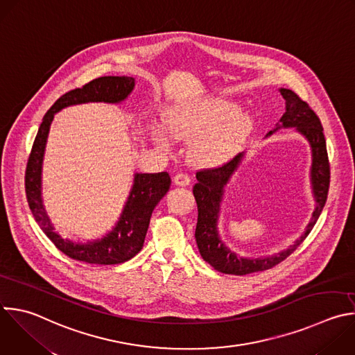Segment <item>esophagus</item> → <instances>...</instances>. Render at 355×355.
I'll list each match as a JSON object with an SVG mask.
<instances>
[{"label": "esophagus", "mask_w": 355, "mask_h": 355, "mask_svg": "<svg viewBox=\"0 0 355 355\" xmlns=\"http://www.w3.org/2000/svg\"><path fill=\"white\" fill-rule=\"evenodd\" d=\"M173 181H174V184H175V185H178V187H187V185H189L191 178H189L187 174L178 173V174H175V175H174Z\"/></svg>", "instance_id": "1"}]
</instances>
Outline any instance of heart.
Segmentation results:
<instances>
[{
	"mask_svg": "<svg viewBox=\"0 0 355 355\" xmlns=\"http://www.w3.org/2000/svg\"><path fill=\"white\" fill-rule=\"evenodd\" d=\"M239 108L237 101L223 97L180 101L167 110L164 124L174 138L192 139L188 155L195 166L213 168L228 162L252 130V114ZM152 139L162 149L170 146L159 127Z\"/></svg>",
	"mask_w": 355,
	"mask_h": 355,
	"instance_id": "heart-1",
	"label": "heart"
}]
</instances>
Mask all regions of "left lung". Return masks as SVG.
<instances>
[{
    "instance_id": "obj_1",
    "label": "left lung",
    "mask_w": 355,
    "mask_h": 355,
    "mask_svg": "<svg viewBox=\"0 0 355 355\" xmlns=\"http://www.w3.org/2000/svg\"><path fill=\"white\" fill-rule=\"evenodd\" d=\"M279 92L286 100V112L282 115L276 127L266 135V138L272 137L275 132L283 128H294L295 132L305 138L311 148L309 184L312 198L315 200V209L304 232L300 235V239L295 240L294 244L290 245L287 250L259 258L241 257L240 254L227 247V244L221 239L218 231V221L225 188L230 184L232 175L241 167L245 159V152L237 155L223 167L199 171L196 174L198 182L193 187V196L198 205V223L195 230L198 250L200 257L210 266L225 275L244 276L255 272H263L284 261L308 237V234L313 228L326 203L330 181V168L322 124L318 115L311 110V107L305 101H302L293 90L280 87Z\"/></svg>"
}]
</instances>
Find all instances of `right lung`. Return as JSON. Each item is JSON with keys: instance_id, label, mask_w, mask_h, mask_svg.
Returning a JSON list of instances; mask_svg holds the SVG:
<instances>
[{"instance_id": "add662e5", "label": "right lung", "mask_w": 355, "mask_h": 355, "mask_svg": "<svg viewBox=\"0 0 355 355\" xmlns=\"http://www.w3.org/2000/svg\"><path fill=\"white\" fill-rule=\"evenodd\" d=\"M135 87L132 76H101L80 89L71 90L61 96L43 116L39 127L25 175L26 196L29 207L47 237L54 245L72 259L92 265H116L134 258L144 247L150 216L168 192L170 175L163 173H135L131 191L123 206L121 214L110 231L94 240L79 241L64 239L55 231L51 217L43 200V160L54 115L61 110L86 103L121 104Z\"/></svg>"}]
</instances>
